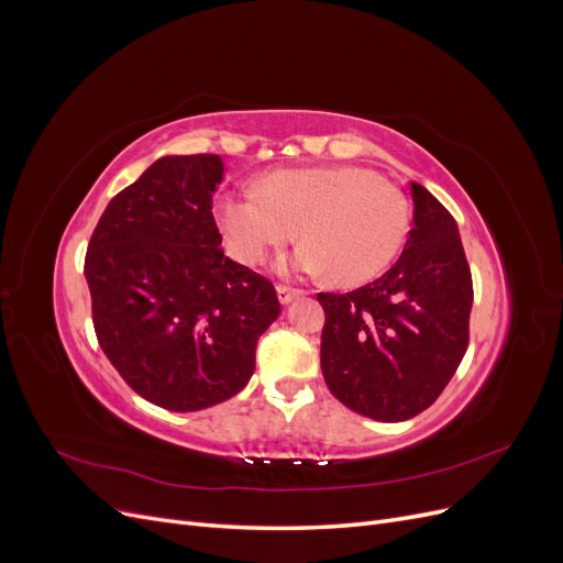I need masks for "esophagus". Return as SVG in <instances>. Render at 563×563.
<instances>
[{"label":"esophagus","instance_id":"34e87169","mask_svg":"<svg viewBox=\"0 0 563 563\" xmlns=\"http://www.w3.org/2000/svg\"><path fill=\"white\" fill-rule=\"evenodd\" d=\"M277 294H279V300L284 302V305H288L291 300H296V298H300L305 291L302 288H294V286H286V284H279V288H277Z\"/></svg>","mask_w":563,"mask_h":563}]
</instances>
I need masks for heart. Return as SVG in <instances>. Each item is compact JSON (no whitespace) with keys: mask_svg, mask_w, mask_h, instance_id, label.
<instances>
[{"mask_svg":"<svg viewBox=\"0 0 563 563\" xmlns=\"http://www.w3.org/2000/svg\"><path fill=\"white\" fill-rule=\"evenodd\" d=\"M232 253L261 263L272 249L305 242L286 265L360 284L383 272L401 251L411 213L395 185L371 168H288L261 178L258 190L230 195L218 207Z\"/></svg>","mask_w":563,"mask_h":563,"instance_id":"b5f03b06","label":"heart"}]
</instances>
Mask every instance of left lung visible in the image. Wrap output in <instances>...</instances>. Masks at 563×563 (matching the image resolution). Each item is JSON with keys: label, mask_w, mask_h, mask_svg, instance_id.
<instances>
[{"label": "left lung", "mask_w": 563, "mask_h": 563, "mask_svg": "<svg viewBox=\"0 0 563 563\" xmlns=\"http://www.w3.org/2000/svg\"><path fill=\"white\" fill-rule=\"evenodd\" d=\"M411 197L399 261L350 294H317L323 380L338 401L383 422L430 408L470 343L472 272L455 218L418 183Z\"/></svg>", "instance_id": "1"}]
</instances>
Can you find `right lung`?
Masks as SVG:
<instances>
[{"label": "right lung", "mask_w": 563, "mask_h": 563, "mask_svg": "<svg viewBox=\"0 0 563 563\" xmlns=\"http://www.w3.org/2000/svg\"><path fill=\"white\" fill-rule=\"evenodd\" d=\"M223 172L218 155L157 159L112 197L84 261L100 347L166 411L242 391L258 338L282 312L272 282L220 246L213 192Z\"/></svg>", "instance_id": "1"}]
</instances>
